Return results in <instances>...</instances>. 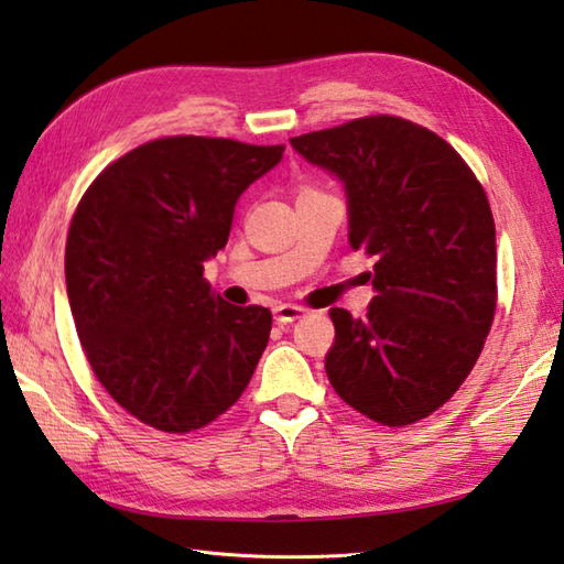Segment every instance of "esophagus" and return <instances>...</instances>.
<instances>
[{
	"label": "esophagus",
	"mask_w": 564,
	"mask_h": 564,
	"mask_svg": "<svg viewBox=\"0 0 564 564\" xmlns=\"http://www.w3.org/2000/svg\"><path fill=\"white\" fill-rule=\"evenodd\" d=\"M305 313H308V311H305L303 305H293V303H281V305H275V308H273L275 323H281V325L299 321V317H303Z\"/></svg>",
	"instance_id": "1"
}]
</instances>
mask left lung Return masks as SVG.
<instances>
[{
	"label": "left lung",
	"instance_id": "left-lung-1",
	"mask_svg": "<svg viewBox=\"0 0 564 564\" xmlns=\"http://www.w3.org/2000/svg\"><path fill=\"white\" fill-rule=\"evenodd\" d=\"M345 182L352 251L375 256L365 317L333 308L325 372L343 402L384 426L436 412L474 370L498 303L486 189L444 138L365 116L291 138Z\"/></svg>",
	"mask_w": 564,
	"mask_h": 564
}]
</instances>
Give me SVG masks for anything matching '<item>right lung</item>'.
<instances>
[{"label":"right lung","mask_w":564,"mask_h":564,"mask_svg":"<svg viewBox=\"0 0 564 564\" xmlns=\"http://www.w3.org/2000/svg\"><path fill=\"white\" fill-rule=\"evenodd\" d=\"M283 145L170 135L126 152L84 192L66 239L78 340L106 392L158 432L189 434L247 389L271 311L209 293L241 192Z\"/></svg>","instance_id":"add662e5"}]
</instances>
